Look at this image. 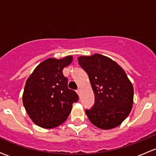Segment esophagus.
Returning a JSON list of instances; mask_svg holds the SVG:
<instances>
[{
  "mask_svg": "<svg viewBox=\"0 0 156 156\" xmlns=\"http://www.w3.org/2000/svg\"><path fill=\"white\" fill-rule=\"evenodd\" d=\"M80 89H78L76 90V92H77V94H80Z\"/></svg>",
  "mask_w": 156,
  "mask_h": 156,
  "instance_id": "1",
  "label": "esophagus"
}]
</instances>
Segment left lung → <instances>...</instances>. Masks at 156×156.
<instances>
[{
  "mask_svg": "<svg viewBox=\"0 0 156 156\" xmlns=\"http://www.w3.org/2000/svg\"><path fill=\"white\" fill-rule=\"evenodd\" d=\"M80 66L88 75L94 103L85 113L93 125L101 129L115 128L131 111L133 87L120 66L105 55L80 56Z\"/></svg>",
  "mask_w": 156,
  "mask_h": 156,
  "instance_id": "1",
  "label": "left lung"
}]
</instances>
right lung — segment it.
Listing matches in <instances>:
<instances>
[{
  "label": "right lung",
  "instance_id": "right-lung-1",
  "mask_svg": "<svg viewBox=\"0 0 156 156\" xmlns=\"http://www.w3.org/2000/svg\"><path fill=\"white\" fill-rule=\"evenodd\" d=\"M71 55L48 58L36 67L25 86L23 103L36 125L53 128L67 119L73 103L78 101L75 91L67 88V78L62 70L72 62Z\"/></svg>",
  "mask_w": 156,
  "mask_h": 156
}]
</instances>
